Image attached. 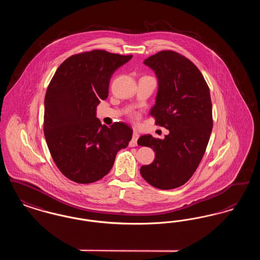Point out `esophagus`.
Instances as JSON below:
<instances>
[{
	"mask_svg": "<svg viewBox=\"0 0 260 260\" xmlns=\"http://www.w3.org/2000/svg\"><path fill=\"white\" fill-rule=\"evenodd\" d=\"M138 137H139V135H138L136 132H134L133 139H132V141L129 142V146H131V147H135V146L137 145V139H138Z\"/></svg>",
	"mask_w": 260,
	"mask_h": 260,
	"instance_id": "34e87169",
	"label": "esophagus"
}]
</instances>
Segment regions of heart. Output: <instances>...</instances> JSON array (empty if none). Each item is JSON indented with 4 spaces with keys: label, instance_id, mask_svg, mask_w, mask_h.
I'll list each match as a JSON object with an SVG mask.
<instances>
[{
    "label": "heart",
    "instance_id": "obj_1",
    "mask_svg": "<svg viewBox=\"0 0 260 260\" xmlns=\"http://www.w3.org/2000/svg\"><path fill=\"white\" fill-rule=\"evenodd\" d=\"M129 116H131V118H132L133 120H135V121L138 119V114H137L136 112H131V113H129Z\"/></svg>",
    "mask_w": 260,
    "mask_h": 260
}]
</instances>
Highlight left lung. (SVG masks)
<instances>
[{
    "label": "left lung",
    "instance_id": "1",
    "mask_svg": "<svg viewBox=\"0 0 260 260\" xmlns=\"http://www.w3.org/2000/svg\"><path fill=\"white\" fill-rule=\"evenodd\" d=\"M158 77L156 104L150 115L170 131L164 139L142 136L137 143L153 149L155 160L140 168L142 177L156 188L174 189L196 172L212 129L210 88L198 67L184 55L161 50L144 60Z\"/></svg>",
    "mask_w": 260,
    "mask_h": 260
}]
</instances>
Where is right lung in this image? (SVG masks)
Here are the masks:
<instances>
[{
  "label": "right lung",
  "mask_w": 260,
  "mask_h": 260,
  "mask_svg": "<svg viewBox=\"0 0 260 260\" xmlns=\"http://www.w3.org/2000/svg\"><path fill=\"white\" fill-rule=\"evenodd\" d=\"M132 57L102 50L80 52L62 62L50 81L44 134L56 167L74 182L92 183L105 176L132 139L127 124L107 126L95 117L100 100L108 96L112 75Z\"/></svg>",
  "instance_id": "right-lung-1"
}]
</instances>
